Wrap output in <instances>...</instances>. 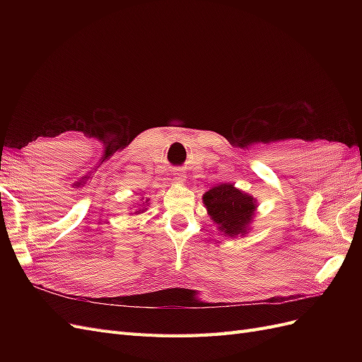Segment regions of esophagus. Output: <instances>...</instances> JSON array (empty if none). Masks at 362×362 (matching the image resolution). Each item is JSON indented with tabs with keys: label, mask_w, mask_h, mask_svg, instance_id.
Here are the masks:
<instances>
[{
	"label": "esophagus",
	"mask_w": 362,
	"mask_h": 362,
	"mask_svg": "<svg viewBox=\"0 0 362 362\" xmlns=\"http://www.w3.org/2000/svg\"><path fill=\"white\" fill-rule=\"evenodd\" d=\"M173 177H175V180L180 181V182H182V181L185 180V177H184V172H182V170H175Z\"/></svg>",
	"instance_id": "obj_1"
}]
</instances>
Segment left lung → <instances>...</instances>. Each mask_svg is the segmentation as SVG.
<instances>
[{"label": "left lung", "mask_w": 362, "mask_h": 362, "mask_svg": "<svg viewBox=\"0 0 362 362\" xmlns=\"http://www.w3.org/2000/svg\"><path fill=\"white\" fill-rule=\"evenodd\" d=\"M204 204L211 221L226 237L247 234V228L255 216L257 199L231 182L218 184L204 194Z\"/></svg>", "instance_id": "obj_1"}]
</instances>
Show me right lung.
<instances>
[{"instance_id": "obj_1", "label": "right lung", "mask_w": 362, "mask_h": 362, "mask_svg": "<svg viewBox=\"0 0 362 362\" xmlns=\"http://www.w3.org/2000/svg\"><path fill=\"white\" fill-rule=\"evenodd\" d=\"M141 211H144V210H141V208H140V210H139V211H134V213H137V214H139V213H141Z\"/></svg>"}]
</instances>
